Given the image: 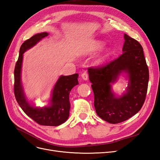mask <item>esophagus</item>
Wrapping results in <instances>:
<instances>
[{
    "mask_svg": "<svg viewBox=\"0 0 160 160\" xmlns=\"http://www.w3.org/2000/svg\"><path fill=\"white\" fill-rule=\"evenodd\" d=\"M81 77H82V79H83L85 81L88 80V72H87L86 71L83 72V73L81 74Z\"/></svg>",
    "mask_w": 160,
    "mask_h": 160,
    "instance_id": "1",
    "label": "esophagus"
}]
</instances>
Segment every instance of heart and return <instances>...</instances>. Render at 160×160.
Wrapping results in <instances>:
<instances>
[{
	"label": "heart",
	"instance_id": "heart-1",
	"mask_svg": "<svg viewBox=\"0 0 160 160\" xmlns=\"http://www.w3.org/2000/svg\"><path fill=\"white\" fill-rule=\"evenodd\" d=\"M104 46V42L101 41H96L93 42V44L92 45V46L89 48H88V49H85L83 51V55H87V54H89V53L93 52L95 51H99L100 49H102ZM109 49H107L106 50L103 54H102L101 55H100L98 59H97L95 61V63L96 65H101L102 64L103 62L105 61L106 58H107L108 55H109Z\"/></svg>",
	"mask_w": 160,
	"mask_h": 160
}]
</instances>
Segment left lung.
Masks as SVG:
<instances>
[{
  "instance_id": "8db88e82",
  "label": "left lung",
  "mask_w": 160,
  "mask_h": 160,
  "mask_svg": "<svg viewBox=\"0 0 160 160\" xmlns=\"http://www.w3.org/2000/svg\"><path fill=\"white\" fill-rule=\"evenodd\" d=\"M124 39L123 53L118 59L101 67L88 69L96 113L113 124L124 122L141 109L149 81V70L142 45L126 34ZM123 74L128 80V87L122 96H117L111 85Z\"/></svg>"
}]
</instances>
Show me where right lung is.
I'll return each mask as SVG.
<instances>
[{
    "mask_svg": "<svg viewBox=\"0 0 160 160\" xmlns=\"http://www.w3.org/2000/svg\"><path fill=\"white\" fill-rule=\"evenodd\" d=\"M48 35L49 33L46 32L36 34L22 44L14 71V92L17 103L28 117L41 125L58 126L65 123L69 118L71 108L69 93L71 89L79 84L77 79L79 75L75 73L68 76H60L53 88L49 104L44 108L35 107L28 102L21 81L24 52Z\"/></svg>",
    "mask_w": 160,
    "mask_h": 160,
    "instance_id": "1",
    "label": "right lung"
}]
</instances>
